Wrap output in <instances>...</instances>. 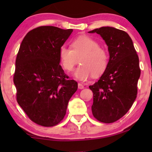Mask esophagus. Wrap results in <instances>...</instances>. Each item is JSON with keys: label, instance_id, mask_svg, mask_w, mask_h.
Segmentation results:
<instances>
[{"label": "esophagus", "instance_id": "esophagus-1", "mask_svg": "<svg viewBox=\"0 0 152 152\" xmlns=\"http://www.w3.org/2000/svg\"><path fill=\"white\" fill-rule=\"evenodd\" d=\"M84 88V86L82 84H81V83H79L78 84V88L79 89H83Z\"/></svg>", "mask_w": 152, "mask_h": 152}]
</instances>
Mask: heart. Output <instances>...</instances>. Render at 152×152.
Wrapping results in <instances>:
<instances>
[{"mask_svg":"<svg viewBox=\"0 0 152 152\" xmlns=\"http://www.w3.org/2000/svg\"><path fill=\"white\" fill-rule=\"evenodd\" d=\"M61 66L70 71L78 63L81 65L73 72V76L80 81H86L93 75L98 77L104 73L109 63L107 52L99 43L86 35L78 37L71 43V49L61 46L59 52Z\"/></svg>","mask_w":152,"mask_h":152,"instance_id":"heart-1","label":"heart"}]
</instances>
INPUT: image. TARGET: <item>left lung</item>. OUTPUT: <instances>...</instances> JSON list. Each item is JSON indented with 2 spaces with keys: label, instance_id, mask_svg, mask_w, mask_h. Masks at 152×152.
I'll return each instance as SVG.
<instances>
[{
  "label": "left lung",
  "instance_id": "8db88e82",
  "mask_svg": "<svg viewBox=\"0 0 152 152\" xmlns=\"http://www.w3.org/2000/svg\"><path fill=\"white\" fill-rule=\"evenodd\" d=\"M88 33L100 35L109 53L107 69L89 86L93 93L92 113L99 122L111 123L125 115L136 98L140 76L138 56L132 39L123 30L107 26Z\"/></svg>",
  "mask_w": 152,
  "mask_h": 152
}]
</instances>
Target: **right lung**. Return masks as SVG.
<instances>
[{
	"instance_id": "1",
	"label": "right lung",
	"mask_w": 152,
	"mask_h": 152,
	"mask_svg": "<svg viewBox=\"0 0 152 152\" xmlns=\"http://www.w3.org/2000/svg\"><path fill=\"white\" fill-rule=\"evenodd\" d=\"M72 31L41 26L30 31L20 45L14 75L16 99L30 119L39 125L59 123L77 90V83L66 79L59 64V49Z\"/></svg>"
}]
</instances>
